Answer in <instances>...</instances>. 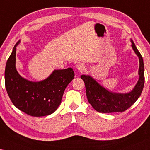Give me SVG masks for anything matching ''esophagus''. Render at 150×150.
Returning a JSON list of instances; mask_svg holds the SVG:
<instances>
[{"label":"esophagus","mask_w":150,"mask_h":150,"mask_svg":"<svg viewBox=\"0 0 150 150\" xmlns=\"http://www.w3.org/2000/svg\"><path fill=\"white\" fill-rule=\"evenodd\" d=\"M76 67H77V69L79 72H83V71L85 70V69H86V67H85V65L83 63H77V65H76Z\"/></svg>","instance_id":"esophagus-1"}]
</instances>
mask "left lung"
<instances>
[{
  "label": "left lung",
  "instance_id": "1",
  "mask_svg": "<svg viewBox=\"0 0 150 150\" xmlns=\"http://www.w3.org/2000/svg\"><path fill=\"white\" fill-rule=\"evenodd\" d=\"M130 41L139 62V79L132 91L125 93L109 91L90 75H81L85 83L88 101L98 112H122L129 108L141 96L145 82L144 61L133 40L130 39Z\"/></svg>",
  "mask_w": 150,
  "mask_h": 150
}]
</instances>
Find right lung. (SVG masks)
<instances>
[{
    "label": "right lung",
    "instance_id": "obj_1",
    "mask_svg": "<svg viewBox=\"0 0 150 150\" xmlns=\"http://www.w3.org/2000/svg\"><path fill=\"white\" fill-rule=\"evenodd\" d=\"M16 42L6 64L5 87L12 103L28 115L41 117L54 113L61 103L65 88L74 78L72 68L54 69L48 77L31 81L23 77L16 68Z\"/></svg>",
    "mask_w": 150,
    "mask_h": 150
}]
</instances>
